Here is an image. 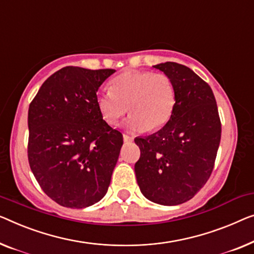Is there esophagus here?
I'll return each instance as SVG.
<instances>
[{"instance_id": "34e87169", "label": "esophagus", "mask_w": 254, "mask_h": 254, "mask_svg": "<svg viewBox=\"0 0 254 254\" xmlns=\"http://www.w3.org/2000/svg\"><path fill=\"white\" fill-rule=\"evenodd\" d=\"M123 140H124V142H132L133 141V138L128 137L127 134H123Z\"/></svg>"}]
</instances>
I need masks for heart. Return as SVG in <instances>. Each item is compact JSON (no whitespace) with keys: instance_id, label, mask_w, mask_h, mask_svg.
<instances>
[{"instance_id":"obj_1","label":"heart","mask_w":254,"mask_h":254,"mask_svg":"<svg viewBox=\"0 0 254 254\" xmlns=\"http://www.w3.org/2000/svg\"><path fill=\"white\" fill-rule=\"evenodd\" d=\"M111 91L97 93L96 104L101 117L115 126L128 112L127 122L130 131H155L171 119L176 104L175 86L164 73L148 70H127L109 84Z\"/></svg>"}]
</instances>
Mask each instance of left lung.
Here are the masks:
<instances>
[{
  "label": "left lung",
  "instance_id": "left-lung-1",
  "mask_svg": "<svg viewBox=\"0 0 254 254\" xmlns=\"http://www.w3.org/2000/svg\"><path fill=\"white\" fill-rule=\"evenodd\" d=\"M171 78L176 104L171 119L156 133L135 138L134 165L140 190L162 205L194 197L206 184L221 138V122L212 89L190 68L166 62L154 66Z\"/></svg>",
  "mask_w": 254,
  "mask_h": 254
}]
</instances>
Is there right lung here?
Wrapping results in <instances>:
<instances>
[{"label": "right lung", "instance_id": "obj_1", "mask_svg": "<svg viewBox=\"0 0 254 254\" xmlns=\"http://www.w3.org/2000/svg\"><path fill=\"white\" fill-rule=\"evenodd\" d=\"M114 73L64 67L43 83L29 105L30 170L59 205L83 209L108 190L123 135L103 120L96 97Z\"/></svg>", "mask_w": 254, "mask_h": 254}]
</instances>
